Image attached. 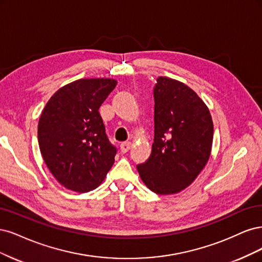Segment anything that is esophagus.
Returning a JSON list of instances; mask_svg holds the SVG:
<instances>
[{
    "instance_id": "esophagus-1",
    "label": "esophagus",
    "mask_w": 262,
    "mask_h": 262,
    "mask_svg": "<svg viewBox=\"0 0 262 262\" xmlns=\"http://www.w3.org/2000/svg\"><path fill=\"white\" fill-rule=\"evenodd\" d=\"M132 147V142L130 141H125L123 143H121V151L123 154L127 152V151L130 149Z\"/></svg>"
}]
</instances>
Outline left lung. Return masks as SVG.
Masks as SVG:
<instances>
[{"label": "left lung", "mask_w": 262, "mask_h": 262, "mask_svg": "<svg viewBox=\"0 0 262 262\" xmlns=\"http://www.w3.org/2000/svg\"><path fill=\"white\" fill-rule=\"evenodd\" d=\"M155 139L137 171L158 195H173L195 181L211 155L213 122L207 104L184 82L160 76L154 90Z\"/></svg>", "instance_id": "8db88e82"}]
</instances>
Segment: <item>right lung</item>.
Wrapping results in <instances>:
<instances>
[{"instance_id":"right-lung-1","label":"right lung","mask_w":262,"mask_h":262,"mask_svg":"<svg viewBox=\"0 0 262 262\" xmlns=\"http://www.w3.org/2000/svg\"><path fill=\"white\" fill-rule=\"evenodd\" d=\"M116 83L113 78L77 79L55 91L42 110L40 152L55 180L67 189H96L114 163L116 149L106 137L99 107Z\"/></svg>"}]
</instances>
